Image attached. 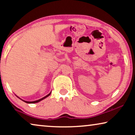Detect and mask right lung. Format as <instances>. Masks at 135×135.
Returning a JSON list of instances; mask_svg holds the SVG:
<instances>
[{"label": "right lung", "instance_id": "right-lung-1", "mask_svg": "<svg viewBox=\"0 0 135 135\" xmlns=\"http://www.w3.org/2000/svg\"><path fill=\"white\" fill-rule=\"evenodd\" d=\"M51 91L50 92V93L49 94H48L47 95H46L45 97H43L42 98H41V99H38V100H36V101H25V100H23V99H21L20 98H19L18 97V96H16V97H17L18 98H20V99H21L22 101H23L24 102H25V103H28V104H34V103H38V102H40V101H42V100H43V99H45L46 98H47L48 97H49L50 95V94H51Z\"/></svg>", "mask_w": 135, "mask_h": 135}]
</instances>
